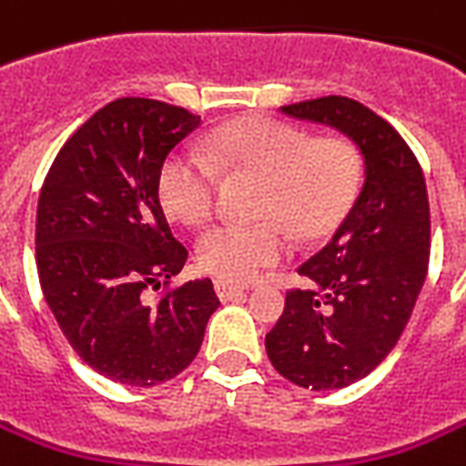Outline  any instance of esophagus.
I'll use <instances>...</instances> for the list:
<instances>
[{
	"label": "esophagus",
	"mask_w": 466,
	"mask_h": 466,
	"mask_svg": "<svg viewBox=\"0 0 466 466\" xmlns=\"http://www.w3.org/2000/svg\"><path fill=\"white\" fill-rule=\"evenodd\" d=\"M214 290H217V296H219V300H234V299H239V296H245L247 293V288L242 286H234V283H227V280H217L214 283Z\"/></svg>",
	"instance_id": "1"
}]
</instances>
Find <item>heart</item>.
I'll use <instances>...</instances> for the list:
<instances>
[{"label": "heart", "instance_id": "b5f03b06", "mask_svg": "<svg viewBox=\"0 0 466 466\" xmlns=\"http://www.w3.org/2000/svg\"><path fill=\"white\" fill-rule=\"evenodd\" d=\"M217 167L259 173L255 211H275L300 234L326 232L352 198L360 157L341 137L309 140L278 119H242L219 127L204 153L178 147L157 170V198L180 224H204L214 208ZM275 214L221 221L198 237L196 262L227 283H249L290 252V234Z\"/></svg>", "mask_w": 466, "mask_h": 466}]
</instances>
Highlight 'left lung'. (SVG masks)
<instances>
[{
	"label": "left lung",
	"mask_w": 466,
	"mask_h": 466,
	"mask_svg": "<svg viewBox=\"0 0 466 466\" xmlns=\"http://www.w3.org/2000/svg\"><path fill=\"white\" fill-rule=\"evenodd\" d=\"M341 132L362 155V186L331 242L299 268L265 337L273 367L299 388L339 390L367 378L398 344L431 252L429 193L416 155L382 116L347 96L280 106Z\"/></svg>",
	"instance_id": "1"
}]
</instances>
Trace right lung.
<instances>
[{
    "mask_svg": "<svg viewBox=\"0 0 466 466\" xmlns=\"http://www.w3.org/2000/svg\"><path fill=\"white\" fill-rule=\"evenodd\" d=\"M201 116L125 96L86 119L47 170L35 224L37 275L74 352L104 378L153 388L201 350L219 299L208 278L150 303L188 259L157 198V170Z\"/></svg>",
    "mask_w": 466,
    "mask_h": 466,
    "instance_id": "obj_1",
    "label": "right lung"
}]
</instances>
